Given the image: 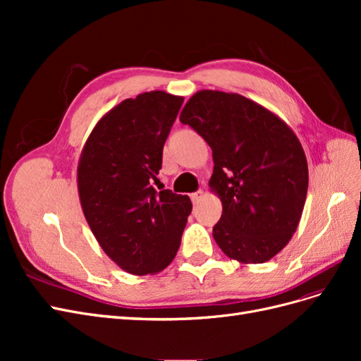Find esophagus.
<instances>
[{
  "instance_id": "esophagus-1",
  "label": "esophagus",
  "mask_w": 361,
  "mask_h": 361,
  "mask_svg": "<svg viewBox=\"0 0 361 361\" xmlns=\"http://www.w3.org/2000/svg\"><path fill=\"white\" fill-rule=\"evenodd\" d=\"M203 197H204V191H203V190H199L197 192H192V194H191L192 203H199Z\"/></svg>"
}]
</instances>
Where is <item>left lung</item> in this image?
<instances>
[{"label":"left lung","instance_id":"left-lung-1","mask_svg":"<svg viewBox=\"0 0 361 361\" xmlns=\"http://www.w3.org/2000/svg\"><path fill=\"white\" fill-rule=\"evenodd\" d=\"M212 149L209 187L223 203L214 239L241 264H264L288 245L301 220L309 169L286 122L238 93L200 90L179 117Z\"/></svg>","mask_w":361,"mask_h":361}]
</instances>
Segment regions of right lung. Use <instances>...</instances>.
I'll list each match as a JSON object with an SVG mask.
<instances>
[{
  "instance_id": "right-lung-1",
  "label": "right lung",
  "mask_w": 361,
  "mask_h": 361,
  "mask_svg": "<svg viewBox=\"0 0 361 361\" xmlns=\"http://www.w3.org/2000/svg\"><path fill=\"white\" fill-rule=\"evenodd\" d=\"M182 102L162 90L125 99L101 117L81 150L76 180L84 216L105 255L129 274L167 268L191 214L188 195L152 183Z\"/></svg>"
}]
</instances>
